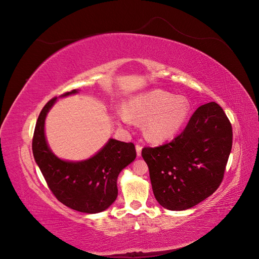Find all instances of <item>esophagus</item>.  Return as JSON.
Here are the masks:
<instances>
[{
  "instance_id": "obj_1",
  "label": "esophagus",
  "mask_w": 259,
  "mask_h": 259,
  "mask_svg": "<svg viewBox=\"0 0 259 259\" xmlns=\"http://www.w3.org/2000/svg\"><path fill=\"white\" fill-rule=\"evenodd\" d=\"M142 149H143V147L140 146L139 144H137V145H136V152H137V156H140V154H142Z\"/></svg>"
}]
</instances>
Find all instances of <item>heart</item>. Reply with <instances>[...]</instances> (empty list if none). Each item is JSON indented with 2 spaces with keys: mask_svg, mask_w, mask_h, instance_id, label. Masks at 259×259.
<instances>
[{
  "mask_svg": "<svg viewBox=\"0 0 259 259\" xmlns=\"http://www.w3.org/2000/svg\"><path fill=\"white\" fill-rule=\"evenodd\" d=\"M189 112L190 104L187 98L154 90L133 97L119 117L123 123H128L131 119L138 122L146 119L145 135L153 142H163L183 127Z\"/></svg>",
  "mask_w": 259,
  "mask_h": 259,
  "instance_id": "1",
  "label": "heart"
}]
</instances>
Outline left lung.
Returning a JSON list of instances; mask_svg holds the SVG:
<instances>
[{
    "label": "left lung",
    "mask_w": 259,
    "mask_h": 259,
    "mask_svg": "<svg viewBox=\"0 0 259 259\" xmlns=\"http://www.w3.org/2000/svg\"><path fill=\"white\" fill-rule=\"evenodd\" d=\"M231 147L232 127L223 108L200 106L171 142L143 148L156 201L184 210L205 200L223 182Z\"/></svg>",
    "instance_id": "1"
}]
</instances>
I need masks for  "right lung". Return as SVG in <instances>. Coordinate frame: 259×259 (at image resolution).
<instances>
[{
  "label": "right lung",
  "instance_id": "1",
  "mask_svg": "<svg viewBox=\"0 0 259 259\" xmlns=\"http://www.w3.org/2000/svg\"><path fill=\"white\" fill-rule=\"evenodd\" d=\"M75 93L77 91L72 90L61 96ZM56 99L52 98L37 117L32 139L34 160L51 191L62 204L82 213H99L115 201L117 176L135 160V146L109 139L107 145L89 160L68 162L58 159L50 150L44 134L46 114Z\"/></svg>",
  "mask_w": 259,
  "mask_h": 259
}]
</instances>
